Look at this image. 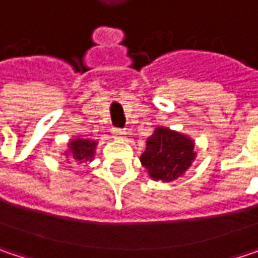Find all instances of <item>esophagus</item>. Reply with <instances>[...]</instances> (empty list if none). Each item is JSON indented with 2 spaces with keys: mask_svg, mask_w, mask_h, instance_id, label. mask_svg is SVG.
Instances as JSON below:
<instances>
[{
  "mask_svg": "<svg viewBox=\"0 0 258 258\" xmlns=\"http://www.w3.org/2000/svg\"><path fill=\"white\" fill-rule=\"evenodd\" d=\"M112 136L115 137V139H118V140H124L125 137H127V133H125V130L122 128H112Z\"/></svg>",
  "mask_w": 258,
  "mask_h": 258,
  "instance_id": "34e87169",
  "label": "esophagus"
}]
</instances>
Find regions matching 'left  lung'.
Wrapping results in <instances>:
<instances>
[{
	"instance_id": "1",
	"label": "left lung",
	"mask_w": 258,
	"mask_h": 258,
	"mask_svg": "<svg viewBox=\"0 0 258 258\" xmlns=\"http://www.w3.org/2000/svg\"><path fill=\"white\" fill-rule=\"evenodd\" d=\"M194 157V143L189 137L161 127L148 139L140 161L152 179L170 182L185 173Z\"/></svg>"
}]
</instances>
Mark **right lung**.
<instances>
[{"mask_svg":"<svg viewBox=\"0 0 258 258\" xmlns=\"http://www.w3.org/2000/svg\"><path fill=\"white\" fill-rule=\"evenodd\" d=\"M95 146L97 142L89 140V139H75L69 143V151L67 154L70 155L72 160L75 161H91L95 154Z\"/></svg>","mask_w":258,"mask_h":258,"instance_id":"1","label":"right lung"}]
</instances>
